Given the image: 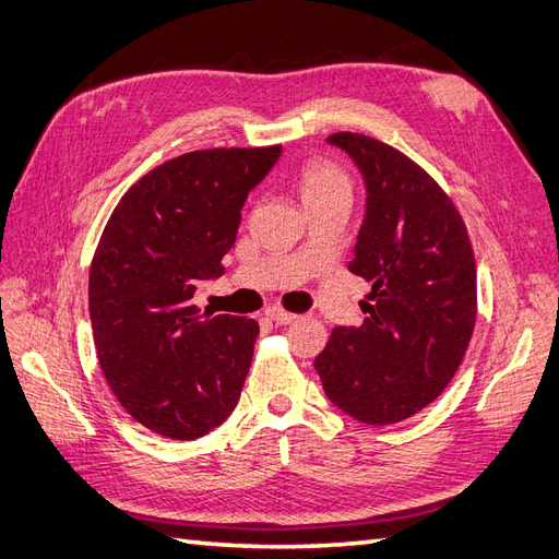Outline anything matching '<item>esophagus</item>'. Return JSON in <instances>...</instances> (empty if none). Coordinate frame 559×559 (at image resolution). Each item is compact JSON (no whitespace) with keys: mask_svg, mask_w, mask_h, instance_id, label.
<instances>
[{"mask_svg":"<svg viewBox=\"0 0 559 559\" xmlns=\"http://www.w3.org/2000/svg\"><path fill=\"white\" fill-rule=\"evenodd\" d=\"M265 317H267L270 321H275V324H280V326H286V324H292V321L296 319V314H294V312H286V310L277 308V306H273V308H267V310H265Z\"/></svg>","mask_w":559,"mask_h":559,"instance_id":"obj_1","label":"esophagus"}]
</instances>
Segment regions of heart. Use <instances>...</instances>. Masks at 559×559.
<instances>
[{
    "mask_svg": "<svg viewBox=\"0 0 559 559\" xmlns=\"http://www.w3.org/2000/svg\"><path fill=\"white\" fill-rule=\"evenodd\" d=\"M298 186H300V195H302V202H306V207L337 195H352L347 175L335 163L321 160V158L308 160L300 167Z\"/></svg>",
    "mask_w": 559,
    "mask_h": 559,
    "instance_id": "heart-1",
    "label": "heart"
}]
</instances>
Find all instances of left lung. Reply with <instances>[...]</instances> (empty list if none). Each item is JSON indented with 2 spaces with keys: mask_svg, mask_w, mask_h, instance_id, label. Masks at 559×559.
I'll list each match as a JSON object with an SVG mask.
<instances>
[{
  "mask_svg": "<svg viewBox=\"0 0 559 559\" xmlns=\"http://www.w3.org/2000/svg\"><path fill=\"white\" fill-rule=\"evenodd\" d=\"M359 167L366 214L349 273L370 284L361 326L333 329L314 368L333 405L394 425L441 396L476 326V261L448 193L380 140H326Z\"/></svg>",
  "mask_w": 559,
  "mask_h": 559,
  "instance_id": "obj_1",
  "label": "left lung"
}]
</instances>
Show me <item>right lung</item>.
<instances>
[{
    "label": "right lung",
    "mask_w": 559,
    "mask_h": 559,
    "mask_svg": "<svg viewBox=\"0 0 559 559\" xmlns=\"http://www.w3.org/2000/svg\"><path fill=\"white\" fill-rule=\"evenodd\" d=\"M282 146L205 148L158 165L118 202L95 249L88 308L114 396L175 441L205 436L238 405L259 324L200 314L198 280L224 275L249 191Z\"/></svg>",
    "instance_id": "right-lung-1"
}]
</instances>
